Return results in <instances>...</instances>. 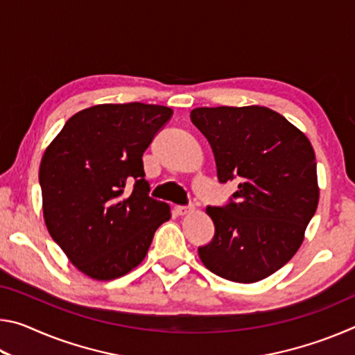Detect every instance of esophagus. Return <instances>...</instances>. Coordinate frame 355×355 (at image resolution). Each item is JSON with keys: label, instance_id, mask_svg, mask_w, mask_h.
Masks as SVG:
<instances>
[{"label": "esophagus", "instance_id": "1", "mask_svg": "<svg viewBox=\"0 0 355 355\" xmlns=\"http://www.w3.org/2000/svg\"><path fill=\"white\" fill-rule=\"evenodd\" d=\"M192 209H194V207L192 205H178V207H175V211H177V214H180V216H184V214H189Z\"/></svg>", "mask_w": 355, "mask_h": 355}]
</instances>
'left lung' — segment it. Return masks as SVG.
I'll return each instance as SVG.
<instances>
[{"instance_id": "8db88e82", "label": "left lung", "mask_w": 355, "mask_h": 355, "mask_svg": "<svg viewBox=\"0 0 355 355\" xmlns=\"http://www.w3.org/2000/svg\"><path fill=\"white\" fill-rule=\"evenodd\" d=\"M191 120L211 146L219 182H238L227 205L207 208L214 236L200 260L238 284L266 279L296 254L316 211L313 147L264 106L196 107Z\"/></svg>"}]
</instances>
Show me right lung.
Here are the masks:
<instances>
[{"instance_id":"1","label":"right lung","mask_w":355,"mask_h":355,"mask_svg":"<svg viewBox=\"0 0 355 355\" xmlns=\"http://www.w3.org/2000/svg\"><path fill=\"white\" fill-rule=\"evenodd\" d=\"M172 114L137 101L97 105L71 116L46 147L39 171L45 224L89 277L130 272L169 220L171 207L148 196L142 155Z\"/></svg>"}]
</instances>
